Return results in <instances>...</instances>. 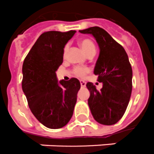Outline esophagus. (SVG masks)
Segmentation results:
<instances>
[{
    "label": "esophagus",
    "mask_w": 154,
    "mask_h": 154,
    "mask_svg": "<svg viewBox=\"0 0 154 154\" xmlns=\"http://www.w3.org/2000/svg\"><path fill=\"white\" fill-rule=\"evenodd\" d=\"M80 83H81V86L83 88V87H85V85H86V83L84 82V81H82V80H81L80 81Z\"/></svg>",
    "instance_id": "1"
}]
</instances>
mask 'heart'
<instances>
[{
  "instance_id": "1",
  "label": "heart",
  "mask_w": 154,
  "mask_h": 154,
  "mask_svg": "<svg viewBox=\"0 0 154 154\" xmlns=\"http://www.w3.org/2000/svg\"><path fill=\"white\" fill-rule=\"evenodd\" d=\"M80 46L82 47V50L85 52V53L87 56L89 55H94V53L96 52V47L95 45L91 40L88 39V38H82L79 41ZM69 45H66L64 47L63 49V57L65 58L67 56L68 51H69ZM74 74L77 77H83L89 72V69L86 68H82V67H76L73 70Z\"/></svg>"
}]
</instances>
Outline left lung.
I'll return each mask as SVG.
<instances>
[{
  "instance_id": "8db88e82",
  "label": "left lung",
  "mask_w": 154,
  "mask_h": 154,
  "mask_svg": "<svg viewBox=\"0 0 154 154\" xmlns=\"http://www.w3.org/2000/svg\"><path fill=\"white\" fill-rule=\"evenodd\" d=\"M79 32L94 36L100 49L94 73L102 82V88L97 90L91 82L86 84L90 93L88 105L91 113L100 124L114 125L123 117L131 96L133 71L128 55L101 28L94 26Z\"/></svg>"
}]
</instances>
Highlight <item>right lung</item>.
<instances>
[{"label":"right lung","instance_id":"add662e5","mask_svg":"<svg viewBox=\"0 0 154 154\" xmlns=\"http://www.w3.org/2000/svg\"><path fill=\"white\" fill-rule=\"evenodd\" d=\"M75 30L42 33L26 56L22 66V89L35 117L49 129L68 124L73 113L79 80L58 82L56 72L63 62V49Z\"/></svg>","mask_w":154,"mask_h":154}]
</instances>
